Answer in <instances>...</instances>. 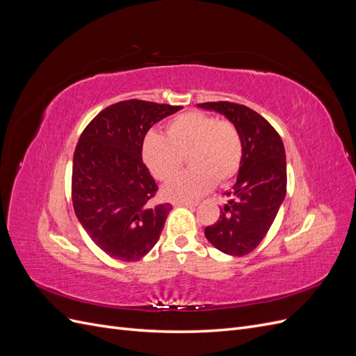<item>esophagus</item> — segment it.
Listing matches in <instances>:
<instances>
[{
    "label": "esophagus",
    "instance_id": "34e87169",
    "mask_svg": "<svg viewBox=\"0 0 356 356\" xmlns=\"http://www.w3.org/2000/svg\"><path fill=\"white\" fill-rule=\"evenodd\" d=\"M197 202H174V207H187V208H195Z\"/></svg>",
    "mask_w": 356,
    "mask_h": 356
}]
</instances>
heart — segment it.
<instances>
[{
	"label": "heart",
	"instance_id": "obj_1",
	"mask_svg": "<svg viewBox=\"0 0 356 356\" xmlns=\"http://www.w3.org/2000/svg\"><path fill=\"white\" fill-rule=\"evenodd\" d=\"M143 160L156 179L165 181L187 155L190 170L165 184L172 200H191L217 184H225L241 168L243 143L239 127L230 120L200 111L179 114L168 123L166 136L148 132L143 139Z\"/></svg>",
	"mask_w": 356,
	"mask_h": 356
}]
</instances>
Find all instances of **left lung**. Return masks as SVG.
<instances>
[{
    "label": "left lung",
    "instance_id": "obj_1",
    "mask_svg": "<svg viewBox=\"0 0 356 356\" xmlns=\"http://www.w3.org/2000/svg\"><path fill=\"white\" fill-rule=\"evenodd\" d=\"M239 127L243 156L238 179L217 222L204 229L207 239L224 254L246 255L260 245L286 195L284 143L275 127L245 105L218 101L197 104Z\"/></svg>",
    "mask_w": 356,
    "mask_h": 356
}]
</instances>
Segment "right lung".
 <instances>
[{
  "label": "right lung",
  "instance_id": "add662e5",
  "mask_svg": "<svg viewBox=\"0 0 356 356\" xmlns=\"http://www.w3.org/2000/svg\"><path fill=\"white\" fill-rule=\"evenodd\" d=\"M182 106L129 99L106 106L86 126L72 160L74 211L89 238L115 260L136 261L153 250L170 203L143 161L149 127Z\"/></svg>",
  "mask_w": 356,
  "mask_h": 356
}]
</instances>
